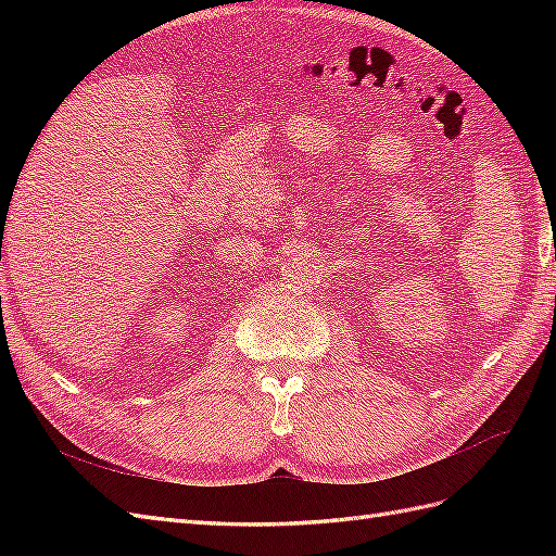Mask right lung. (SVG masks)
Instances as JSON below:
<instances>
[{"label": "right lung", "mask_w": 556, "mask_h": 556, "mask_svg": "<svg viewBox=\"0 0 556 556\" xmlns=\"http://www.w3.org/2000/svg\"><path fill=\"white\" fill-rule=\"evenodd\" d=\"M0 262H2V252H0Z\"/></svg>", "instance_id": "right-lung-1"}]
</instances>
